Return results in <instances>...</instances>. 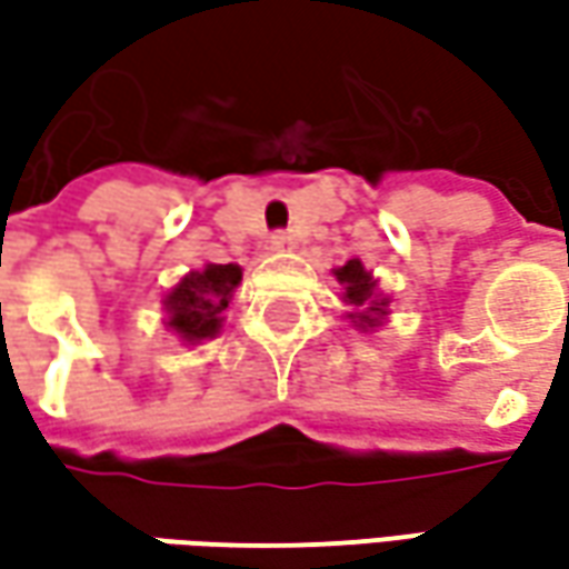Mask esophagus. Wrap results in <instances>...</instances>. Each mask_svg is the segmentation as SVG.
<instances>
[{
    "instance_id": "esophagus-1",
    "label": "esophagus",
    "mask_w": 569,
    "mask_h": 569,
    "mask_svg": "<svg viewBox=\"0 0 569 569\" xmlns=\"http://www.w3.org/2000/svg\"><path fill=\"white\" fill-rule=\"evenodd\" d=\"M269 243H272L274 250H295V233H288V230H274Z\"/></svg>"
}]
</instances>
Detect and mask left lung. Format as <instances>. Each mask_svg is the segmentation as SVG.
Returning <instances> with one entry per match:
<instances>
[{"label":"left lung","mask_w":569,"mask_h":569,"mask_svg":"<svg viewBox=\"0 0 569 569\" xmlns=\"http://www.w3.org/2000/svg\"><path fill=\"white\" fill-rule=\"evenodd\" d=\"M336 278L345 284L341 300L358 310V313H351V319H358L361 326H377L386 317V297H377V281L370 278V272L363 269L358 259H351L341 269H336Z\"/></svg>","instance_id":"1"}]
</instances>
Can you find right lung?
Segmentation results:
<instances>
[{"label": "right lung", "instance_id": "right-lung-1", "mask_svg": "<svg viewBox=\"0 0 569 569\" xmlns=\"http://www.w3.org/2000/svg\"><path fill=\"white\" fill-rule=\"evenodd\" d=\"M240 284V266H208L202 272H189L170 295L164 307L167 326L180 332V339L202 341L221 329V313L228 310L230 295Z\"/></svg>", "mask_w": 569, "mask_h": 569}]
</instances>
